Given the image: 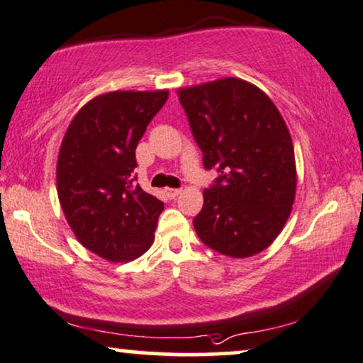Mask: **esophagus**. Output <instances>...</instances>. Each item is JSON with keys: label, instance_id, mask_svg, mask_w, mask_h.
<instances>
[{"label": "esophagus", "instance_id": "esophagus-1", "mask_svg": "<svg viewBox=\"0 0 363 363\" xmlns=\"http://www.w3.org/2000/svg\"><path fill=\"white\" fill-rule=\"evenodd\" d=\"M164 194H167V196L168 199H177L178 195L182 194V190L180 189H164Z\"/></svg>", "mask_w": 363, "mask_h": 363}]
</instances>
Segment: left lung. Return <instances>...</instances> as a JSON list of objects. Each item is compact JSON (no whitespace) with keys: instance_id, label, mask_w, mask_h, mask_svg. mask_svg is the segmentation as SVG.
I'll list each match as a JSON object with an SVG mask.
<instances>
[{"instance_id":"1","label":"left lung","mask_w":363,"mask_h":363,"mask_svg":"<svg viewBox=\"0 0 363 363\" xmlns=\"http://www.w3.org/2000/svg\"><path fill=\"white\" fill-rule=\"evenodd\" d=\"M203 167L220 177L203 190L194 218L205 245L229 257H250L283 230L296 195V163L283 116L266 92L237 77L183 87Z\"/></svg>"}]
</instances>
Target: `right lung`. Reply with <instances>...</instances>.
I'll list each match as a JSON object with an SVG mask.
<instances>
[{"label":"right lung","instance_id":"obj_1","mask_svg":"<svg viewBox=\"0 0 363 363\" xmlns=\"http://www.w3.org/2000/svg\"><path fill=\"white\" fill-rule=\"evenodd\" d=\"M168 91H114L70 121L57 160V194L74 235L111 262L151 247L163 202L134 180L136 146Z\"/></svg>","mask_w":363,"mask_h":363}]
</instances>
